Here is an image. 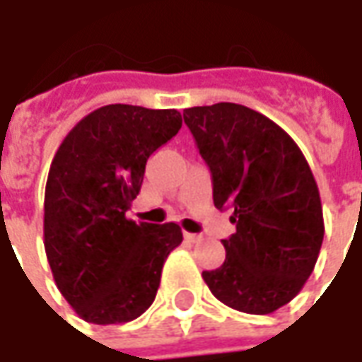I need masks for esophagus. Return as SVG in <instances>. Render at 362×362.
Instances as JSON below:
<instances>
[{"instance_id":"esophagus-1","label":"esophagus","mask_w":362,"mask_h":362,"mask_svg":"<svg viewBox=\"0 0 362 362\" xmlns=\"http://www.w3.org/2000/svg\"><path fill=\"white\" fill-rule=\"evenodd\" d=\"M184 238H186L188 243L196 244V243H199V240H202L204 236H202V235H194V233H184Z\"/></svg>"}]
</instances>
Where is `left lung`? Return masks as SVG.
I'll use <instances>...</instances> for the list:
<instances>
[{
  "label": "left lung",
  "mask_w": 362,
  "mask_h": 362,
  "mask_svg": "<svg viewBox=\"0 0 362 362\" xmlns=\"http://www.w3.org/2000/svg\"><path fill=\"white\" fill-rule=\"evenodd\" d=\"M184 122L211 170L213 204L236 225L204 281L235 310L272 314L300 293L324 240L310 166L285 129L243 104L186 108Z\"/></svg>",
  "instance_id": "8db88e82"
}]
</instances>
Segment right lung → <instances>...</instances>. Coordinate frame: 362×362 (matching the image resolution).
<instances>
[{
	"instance_id": "add662e5",
	"label": "right lung",
	"mask_w": 362,
	"mask_h": 362,
	"mask_svg": "<svg viewBox=\"0 0 362 362\" xmlns=\"http://www.w3.org/2000/svg\"><path fill=\"white\" fill-rule=\"evenodd\" d=\"M182 127L178 110L108 104L77 124L54 155L44 194V248L59 293L85 322H132L157 295L176 223L127 219L147 158Z\"/></svg>"
}]
</instances>
